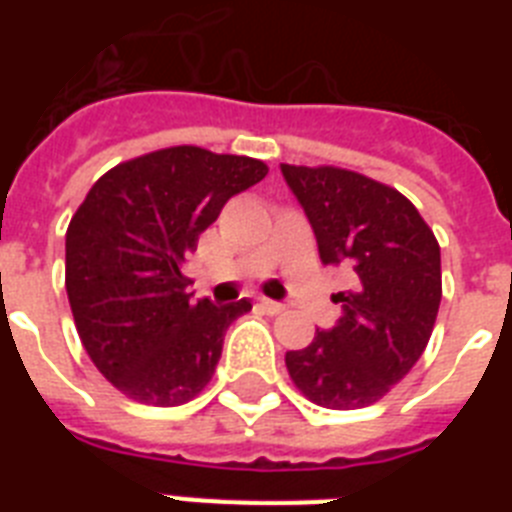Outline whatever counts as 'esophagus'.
<instances>
[{"label":"esophagus","instance_id":"obj_1","mask_svg":"<svg viewBox=\"0 0 512 512\" xmlns=\"http://www.w3.org/2000/svg\"><path fill=\"white\" fill-rule=\"evenodd\" d=\"M257 305H260L265 313H271V316H276V313L284 311V305L276 303V300H268V297H260V303H257Z\"/></svg>","mask_w":512,"mask_h":512}]
</instances>
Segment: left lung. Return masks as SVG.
<instances>
[{
    "label": "left lung",
    "mask_w": 512,
    "mask_h": 512,
    "mask_svg": "<svg viewBox=\"0 0 512 512\" xmlns=\"http://www.w3.org/2000/svg\"><path fill=\"white\" fill-rule=\"evenodd\" d=\"M311 220L324 263L348 265L342 319L308 348L289 350L287 372L327 409L377 404L409 374L433 335L441 305V247L396 188L342 167L281 164Z\"/></svg>",
    "instance_id": "1"
}]
</instances>
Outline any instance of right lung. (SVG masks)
<instances>
[{
    "label": "right lung",
    "mask_w": 512,
    "mask_h": 512,
    "mask_svg": "<svg viewBox=\"0 0 512 512\" xmlns=\"http://www.w3.org/2000/svg\"><path fill=\"white\" fill-rule=\"evenodd\" d=\"M268 175L252 156L159 148L92 185L66 231V292L98 372L148 406H180L207 388L225 329L249 300L193 303L185 257L231 196Z\"/></svg>",
    "instance_id": "obj_1"
}]
</instances>
